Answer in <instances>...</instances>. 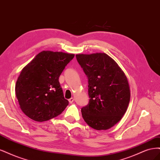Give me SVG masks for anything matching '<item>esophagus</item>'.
<instances>
[{
  "mask_svg": "<svg viewBox=\"0 0 160 160\" xmlns=\"http://www.w3.org/2000/svg\"><path fill=\"white\" fill-rule=\"evenodd\" d=\"M74 98H71L70 99H69V100H68V101H69V102L70 103V104H72V102H74Z\"/></svg>",
  "mask_w": 160,
  "mask_h": 160,
  "instance_id": "esophagus-1",
  "label": "esophagus"
}]
</instances>
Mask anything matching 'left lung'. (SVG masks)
I'll return each instance as SVG.
<instances>
[{
  "instance_id": "obj_1",
  "label": "left lung",
  "mask_w": 160,
  "mask_h": 160,
  "mask_svg": "<svg viewBox=\"0 0 160 160\" xmlns=\"http://www.w3.org/2000/svg\"><path fill=\"white\" fill-rule=\"evenodd\" d=\"M76 56L88 78L90 100L81 109L82 117L95 130L110 129L128 109L130 90L127 77L116 62L105 53Z\"/></svg>"
}]
</instances>
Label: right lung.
I'll return each mask as SVG.
<instances>
[{"label":"right lung","instance_id":"right-lung-1","mask_svg":"<svg viewBox=\"0 0 160 160\" xmlns=\"http://www.w3.org/2000/svg\"><path fill=\"white\" fill-rule=\"evenodd\" d=\"M74 54L43 50L24 66L15 86L20 108L30 119L47 121L60 115L68 101L58 81Z\"/></svg>","mask_w":160,"mask_h":160}]
</instances>
